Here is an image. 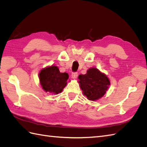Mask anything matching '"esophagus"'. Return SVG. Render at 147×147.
<instances>
[{"instance_id":"esophagus-1","label":"esophagus","mask_w":147,"mask_h":147,"mask_svg":"<svg viewBox=\"0 0 147 147\" xmlns=\"http://www.w3.org/2000/svg\"><path fill=\"white\" fill-rule=\"evenodd\" d=\"M78 74L77 72H75V73H72V78L73 79H77L78 77Z\"/></svg>"}]
</instances>
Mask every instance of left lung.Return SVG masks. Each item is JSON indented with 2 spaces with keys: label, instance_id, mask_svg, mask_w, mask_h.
<instances>
[{
  "label": "left lung",
  "instance_id": "obj_1",
  "mask_svg": "<svg viewBox=\"0 0 147 147\" xmlns=\"http://www.w3.org/2000/svg\"><path fill=\"white\" fill-rule=\"evenodd\" d=\"M78 83L83 94L88 100L95 101L103 97L110 85L109 78L96 67L89 69L86 74L78 76Z\"/></svg>",
  "mask_w": 147,
  "mask_h": 147
}]
</instances>
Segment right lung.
Listing matches in <instances>:
<instances>
[{"mask_svg":"<svg viewBox=\"0 0 147 147\" xmlns=\"http://www.w3.org/2000/svg\"><path fill=\"white\" fill-rule=\"evenodd\" d=\"M38 77L44 91L53 94H57L63 91L67 84L69 75L66 72H60L57 66L52 65L40 71Z\"/></svg>","mask_w":147,"mask_h":147,"instance_id":"right-lung-1","label":"right lung"}]
</instances>
